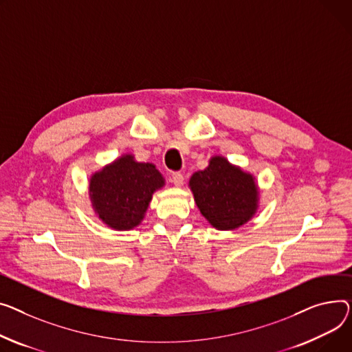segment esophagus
Wrapping results in <instances>:
<instances>
[{
	"label": "esophagus",
	"instance_id": "esophagus-1",
	"mask_svg": "<svg viewBox=\"0 0 352 352\" xmlns=\"http://www.w3.org/2000/svg\"><path fill=\"white\" fill-rule=\"evenodd\" d=\"M171 181H173V184H174L175 186H181V185L184 184V175H182L181 173L175 171V173L171 174Z\"/></svg>",
	"mask_w": 352,
	"mask_h": 352
}]
</instances>
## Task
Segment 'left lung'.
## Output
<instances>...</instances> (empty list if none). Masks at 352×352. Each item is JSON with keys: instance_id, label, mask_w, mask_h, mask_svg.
I'll use <instances>...</instances> for the list:
<instances>
[{"instance_id": "left-lung-1", "label": "left lung", "mask_w": 352, "mask_h": 352, "mask_svg": "<svg viewBox=\"0 0 352 352\" xmlns=\"http://www.w3.org/2000/svg\"><path fill=\"white\" fill-rule=\"evenodd\" d=\"M190 188L202 217L218 230L245 225L259 208V188L254 177L215 155L209 166L192 174Z\"/></svg>"}]
</instances>
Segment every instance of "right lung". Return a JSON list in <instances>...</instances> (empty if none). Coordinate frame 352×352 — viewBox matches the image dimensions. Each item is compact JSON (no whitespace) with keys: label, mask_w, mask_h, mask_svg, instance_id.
Returning <instances> with one entry per match:
<instances>
[{"label":"right lung","mask_w":352,"mask_h":352,"mask_svg":"<svg viewBox=\"0 0 352 352\" xmlns=\"http://www.w3.org/2000/svg\"><path fill=\"white\" fill-rule=\"evenodd\" d=\"M164 184L154 164L137 162L131 154H124L90 177L89 195L103 223L130 230L144 219L153 194Z\"/></svg>","instance_id":"1"}]
</instances>
